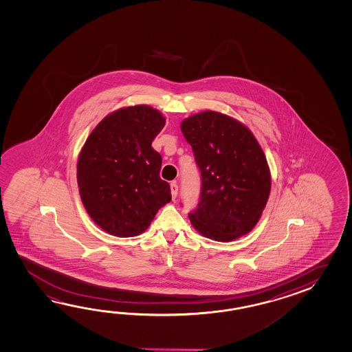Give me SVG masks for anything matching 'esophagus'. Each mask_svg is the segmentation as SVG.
I'll use <instances>...</instances> for the list:
<instances>
[{
  "label": "esophagus",
  "instance_id": "obj_1",
  "mask_svg": "<svg viewBox=\"0 0 352 352\" xmlns=\"http://www.w3.org/2000/svg\"><path fill=\"white\" fill-rule=\"evenodd\" d=\"M170 188H171V194H173V200H175V199L177 197V192H179V186H177L176 181H173V182H171V185H170Z\"/></svg>",
  "mask_w": 352,
  "mask_h": 352
}]
</instances>
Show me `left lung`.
I'll return each mask as SVG.
<instances>
[{
  "instance_id": "obj_1",
  "label": "left lung",
  "mask_w": 352,
  "mask_h": 352,
  "mask_svg": "<svg viewBox=\"0 0 352 352\" xmlns=\"http://www.w3.org/2000/svg\"><path fill=\"white\" fill-rule=\"evenodd\" d=\"M182 135L201 173V195L190 221L202 236L232 241L253 230L270 194L265 155L252 131L223 113L185 118Z\"/></svg>"
}]
</instances>
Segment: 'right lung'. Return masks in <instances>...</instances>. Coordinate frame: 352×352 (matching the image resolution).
<instances>
[{
	"instance_id": "obj_1",
	"label": "right lung",
	"mask_w": 352,
	"mask_h": 352,
	"mask_svg": "<svg viewBox=\"0 0 352 352\" xmlns=\"http://www.w3.org/2000/svg\"><path fill=\"white\" fill-rule=\"evenodd\" d=\"M165 123L150 105L123 107L105 116L84 143L76 166L79 194L91 220L108 234H142L171 201L170 185L160 177L162 157L152 148Z\"/></svg>"
}]
</instances>
